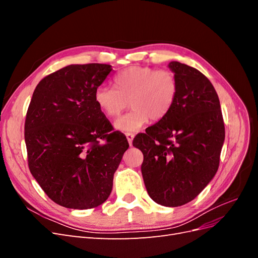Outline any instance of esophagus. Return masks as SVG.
Listing matches in <instances>:
<instances>
[{
  "mask_svg": "<svg viewBox=\"0 0 258 258\" xmlns=\"http://www.w3.org/2000/svg\"><path fill=\"white\" fill-rule=\"evenodd\" d=\"M126 137H127L129 145L132 146V141H134V139H135V135L134 134H126Z\"/></svg>",
  "mask_w": 258,
  "mask_h": 258,
  "instance_id": "1",
  "label": "esophagus"
}]
</instances>
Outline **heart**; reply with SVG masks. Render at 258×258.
Returning a JSON list of instances; mask_svg holds the SVG:
<instances>
[{"mask_svg":"<svg viewBox=\"0 0 258 258\" xmlns=\"http://www.w3.org/2000/svg\"><path fill=\"white\" fill-rule=\"evenodd\" d=\"M114 88L99 86L95 101L107 118H115L129 104L131 111L119 117L115 129L132 134L141 129L150 118L161 120L173 107L178 85L175 75L168 70L151 67H130L114 77Z\"/></svg>","mask_w":258,"mask_h":258,"instance_id":"1","label":"heart"}]
</instances>
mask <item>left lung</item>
Wrapping results in <instances>:
<instances>
[{
	"label": "left lung",
	"instance_id": "1",
	"mask_svg": "<svg viewBox=\"0 0 258 258\" xmlns=\"http://www.w3.org/2000/svg\"><path fill=\"white\" fill-rule=\"evenodd\" d=\"M175 103L161 120L138 135L146 190L156 204L179 207L196 198L216 174L225 140L220 100L197 69L171 61Z\"/></svg>",
	"mask_w": 258,
	"mask_h": 258
}]
</instances>
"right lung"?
Returning <instances> with one entry per match:
<instances>
[{
    "mask_svg": "<svg viewBox=\"0 0 258 258\" xmlns=\"http://www.w3.org/2000/svg\"><path fill=\"white\" fill-rule=\"evenodd\" d=\"M112 71L110 64H71L44 77L33 92L25 123L29 169L59 206L96 208L112 191L129 147L95 101Z\"/></svg>",
    "mask_w": 258,
    "mask_h": 258,
    "instance_id": "obj_1",
    "label": "right lung"
}]
</instances>
